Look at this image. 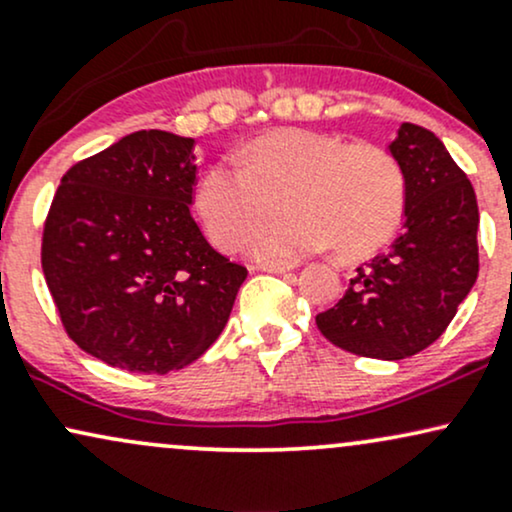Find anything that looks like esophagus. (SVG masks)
<instances>
[{
    "instance_id": "esophagus-1",
    "label": "esophagus",
    "mask_w": 512,
    "mask_h": 512,
    "mask_svg": "<svg viewBox=\"0 0 512 512\" xmlns=\"http://www.w3.org/2000/svg\"><path fill=\"white\" fill-rule=\"evenodd\" d=\"M257 269H262V272H272V274H284V272H291L293 264H289V262H262V264H257Z\"/></svg>"
}]
</instances>
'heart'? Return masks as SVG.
I'll return each mask as SVG.
<instances>
[{
	"label": "heart",
	"mask_w": 512,
	"mask_h": 512,
	"mask_svg": "<svg viewBox=\"0 0 512 512\" xmlns=\"http://www.w3.org/2000/svg\"><path fill=\"white\" fill-rule=\"evenodd\" d=\"M281 197L291 214L257 231L255 255L296 260L332 245L344 260H358L392 238L407 192L383 146L293 127L252 139L243 161L211 163L195 187L199 219L221 250L243 248Z\"/></svg>",
	"instance_id": "b5f03b06"
}]
</instances>
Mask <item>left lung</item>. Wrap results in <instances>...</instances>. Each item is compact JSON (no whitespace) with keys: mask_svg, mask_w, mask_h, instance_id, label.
Segmentation results:
<instances>
[{"mask_svg":"<svg viewBox=\"0 0 512 512\" xmlns=\"http://www.w3.org/2000/svg\"><path fill=\"white\" fill-rule=\"evenodd\" d=\"M404 175V233L358 267L317 330L356 356L399 361L448 330L479 274V207L472 182L426 127L402 122L390 144Z\"/></svg>","mask_w":512,"mask_h":512,"instance_id":"left-lung-1","label":"left lung"}]
</instances>
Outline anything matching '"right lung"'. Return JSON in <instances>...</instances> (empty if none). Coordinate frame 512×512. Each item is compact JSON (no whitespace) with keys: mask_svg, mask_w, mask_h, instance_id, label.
<instances>
[{"mask_svg":"<svg viewBox=\"0 0 512 512\" xmlns=\"http://www.w3.org/2000/svg\"><path fill=\"white\" fill-rule=\"evenodd\" d=\"M195 139L142 129L62 175L40 262L69 339L129 373L166 375L216 342L248 276L192 219Z\"/></svg>","mask_w":512,"mask_h":512,"instance_id":"obj_1","label":"right lung"}]
</instances>
